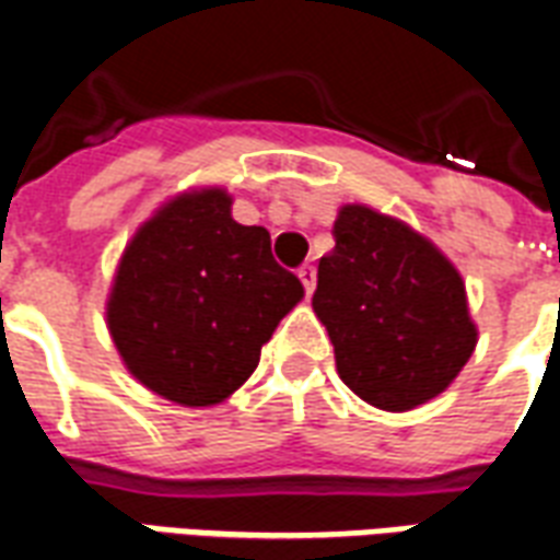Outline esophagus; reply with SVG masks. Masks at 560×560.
Instances as JSON below:
<instances>
[{"label":"esophagus","mask_w":560,"mask_h":560,"mask_svg":"<svg viewBox=\"0 0 560 560\" xmlns=\"http://www.w3.org/2000/svg\"><path fill=\"white\" fill-rule=\"evenodd\" d=\"M300 281H302V288H305V293H314V281H317V269L312 267V264H302L300 267Z\"/></svg>","instance_id":"esophagus-1"}]
</instances>
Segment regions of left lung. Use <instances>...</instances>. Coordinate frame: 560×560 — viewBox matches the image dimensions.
<instances>
[{
  "mask_svg": "<svg viewBox=\"0 0 560 560\" xmlns=\"http://www.w3.org/2000/svg\"><path fill=\"white\" fill-rule=\"evenodd\" d=\"M312 308L343 385L385 412L442 395L478 343L457 267L416 228L368 205L338 210Z\"/></svg>",
  "mask_w": 560,
  "mask_h": 560,
  "instance_id": "obj_1",
  "label": "left lung"
}]
</instances>
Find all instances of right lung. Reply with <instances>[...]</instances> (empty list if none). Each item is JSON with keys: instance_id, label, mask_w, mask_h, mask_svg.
<instances>
[{"instance_id": "obj_1", "label": "right lung", "mask_w": 560, "mask_h": 560, "mask_svg": "<svg viewBox=\"0 0 560 560\" xmlns=\"http://www.w3.org/2000/svg\"><path fill=\"white\" fill-rule=\"evenodd\" d=\"M222 186L186 189L136 228L112 279L106 326L124 368L180 407H217L305 296L269 231L240 225Z\"/></svg>"}]
</instances>
